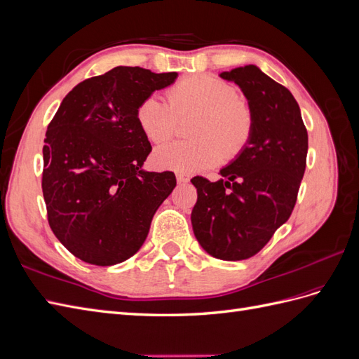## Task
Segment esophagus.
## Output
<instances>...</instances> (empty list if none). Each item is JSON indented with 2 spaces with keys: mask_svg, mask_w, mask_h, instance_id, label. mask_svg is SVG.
<instances>
[{
  "mask_svg": "<svg viewBox=\"0 0 359 359\" xmlns=\"http://www.w3.org/2000/svg\"><path fill=\"white\" fill-rule=\"evenodd\" d=\"M177 181L178 184H184V182H189V177L182 175V173H177Z\"/></svg>",
  "mask_w": 359,
  "mask_h": 359,
  "instance_id": "esophagus-1",
  "label": "esophagus"
}]
</instances>
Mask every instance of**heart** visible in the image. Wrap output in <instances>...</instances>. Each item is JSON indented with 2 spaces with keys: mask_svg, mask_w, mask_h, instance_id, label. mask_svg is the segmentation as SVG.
Returning <instances> with one entry per match:
<instances>
[{
  "mask_svg": "<svg viewBox=\"0 0 359 359\" xmlns=\"http://www.w3.org/2000/svg\"><path fill=\"white\" fill-rule=\"evenodd\" d=\"M168 102L151 94L139 103L136 121L151 142L169 139L178 116L198 114L190 133L194 139L177 140L156 148L153 160L158 168L182 173L208 169L227 151L235 157L248 145L255 130L252 106L238 95L235 86L210 74H193L173 83Z\"/></svg>",
  "mask_w": 359,
  "mask_h": 359,
  "instance_id": "1",
  "label": "heart"
}]
</instances>
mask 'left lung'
<instances>
[{
    "instance_id": "obj_1",
    "label": "left lung",
    "mask_w": 359,
    "mask_h": 359,
    "mask_svg": "<svg viewBox=\"0 0 359 359\" xmlns=\"http://www.w3.org/2000/svg\"><path fill=\"white\" fill-rule=\"evenodd\" d=\"M220 76L243 90L255 130L248 145L220 170L222 180L191 178L198 189L191 226L206 253L243 260L259 253L289 220L306 170L309 135L295 97L256 66Z\"/></svg>"
}]
</instances>
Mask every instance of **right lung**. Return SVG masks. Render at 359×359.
<instances>
[{
    "mask_svg": "<svg viewBox=\"0 0 359 359\" xmlns=\"http://www.w3.org/2000/svg\"><path fill=\"white\" fill-rule=\"evenodd\" d=\"M177 76L115 67L76 85L48 126L41 178L48 222L86 264L132 257L177 186L173 172L142 169L151 144L136 121L139 103Z\"/></svg>",
    "mask_w": 359,
    "mask_h": 359,
    "instance_id": "add662e5",
    "label": "right lung"
}]
</instances>
